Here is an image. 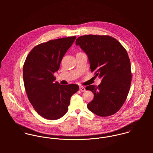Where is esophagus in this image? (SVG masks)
<instances>
[{
  "label": "esophagus",
  "mask_w": 153,
  "mask_h": 153,
  "mask_svg": "<svg viewBox=\"0 0 153 153\" xmlns=\"http://www.w3.org/2000/svg\"><path fill=\"white\" fill-rule=\"evenodd\" d=\"M79 90L81 91V92H85L86 91L85 89V88L84 87H82V86H80L79 87Z\"/></svg>",
  "instance_id": "obj_1"
}]
</instances>
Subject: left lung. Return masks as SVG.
<instances>
[{
	"label": "left lung",
	"instance_id": "1",
	"mask_svg": "<svg viewBox=\"0 0 153 153\" xmlns=\"http://www.w3.org/2000/svg\"><path fill=\"white\" fill-rule=\"evenodd\" d=\"M75 43L87 54L95 77L102 78L97 87L85 88L94 95L88 108L100 117L115 114L126 101L131 85V64L127 51L108 35H86L78 38Z\"/></svg>",
	"mask_w": 153,
	"mask_h": 153
}]
</instances>
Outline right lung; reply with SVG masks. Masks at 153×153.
Wrapping results in <instances>:
<instances>
[{"label":"right lung","mask_w":153,"mask_h":153,"mask_svg":"<svg viewBox=\"0 0 153 153\" xmlns=\"http://www.w3.org/2000/svg\"><path fill=\"white\" fill-rule=\"evenodd\" d=\"M76 36L51 40L35 46L26 57L23 77L27 98L41 116L50 120L63 117L68 110L71 96L79 90L76 84L55 82L62 59Z\"/></svg>","instance_id":"obj_1"}]
</instances>
